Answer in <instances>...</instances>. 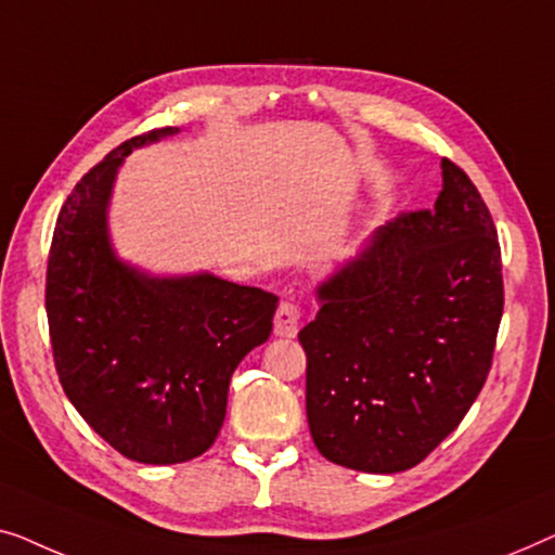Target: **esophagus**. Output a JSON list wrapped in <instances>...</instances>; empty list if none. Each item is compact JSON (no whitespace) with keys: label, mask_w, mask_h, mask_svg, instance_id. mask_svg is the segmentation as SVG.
I'll return each instance as SVG.
<instances>
[{"label":"esophagus","mask_w":555,"mask_h":555,"mask_svg":"<svg viewBox=\"0 0 555 555\" xmlns=\"http://www.w3.org/2000/svg\"><path fill=\"white\" fill-rule=\"evenodd\" d=\"M299 317H301V311L294 301L281 304V307L276 309V317H274V334H276V337L294 339L296 332H299Z\"/></svg>","instance_id":"34e87169"}]
</instances>
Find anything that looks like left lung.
I'll return each mask as SVG.
<instances>
[{
  "label": "left lung",
  "mask_w": 555,
  "mask_h": 555,
  "mask_svg": "<svg viewBox=\"0 0 555 555\" xmlns=\"http://www.w3.org/2000/svg\"><path fill=\"white\" fill-rule=\"evenodd\" d=\"M430 210L379 225L317 286L307 417L319 452L402 473L448 437L486 385L503 317L501 246L478 189L442 160Z\"/></svg>",
  "instance_id": "obj_1"
}]
</instances>
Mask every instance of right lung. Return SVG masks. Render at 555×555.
I'll use <instances>...</instances> for the list:
<instances>
[{
	"label": "right lung",
	"instance_id": "add662e5",
	"mask_svg": "<svg viewBox=\"0 0 555 555\" xmlns=\"http://www.w3.org/2000/svg\"><path fill=\"white\" fill-rule=\"evenodd\" d=\"M145 132L115 147L69 193L47 261V322L62 389L120 455L185 463L214 444L229 382L271 334L279 296L198 271L158 276L111 238L118 170L135 147L178 135Z\"/></svg>",
	"mask_w": 555,
	"mask_h": 555
}]
</instances>
